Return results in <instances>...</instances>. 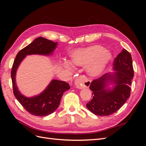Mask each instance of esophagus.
<instances>
[{
	"label": "esophagus",
	"mask_w": 146,
	"mask_h": 146,
	"mask_svg": "<svg viewBox=\"0 0 146 146\" xmlns=\"http://www.w3.org/2000/svg\"><path fill=\"white\" fill-rule=\"evenodd\" d=\"M86 80L83 77H78L76 79V82H75V85L78 89H82L83 88H88L90 86V82H87Z\"/></svg>",
	"instance_id": "obj_1"
}]
</instances>
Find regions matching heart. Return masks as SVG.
<instances>
[{
	"label": "heart",
	"mask_w": 146,
	"mask_h": 146,
	"mask_svg": "<svg viewBox=\"0 0 146 146\" xmlns=\"http://www.w3.org/2000/svg\"><path fill=\"white\" fill-rule=\"evenodd\" d=\"M70 62L74 66H86V71L91 77H98L107 69L112 60V55L108 50L99 45L76 48L70 53ZM65 68H71L68 60L63 61Z\"/></svg>",
	"instance_id": "obj_1"
}]
</instances>
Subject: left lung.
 <instances>
[{
    "label": "left lung",
    "instance_id": "1",
    "mask_svg": "<svg viewBox=\"0 0 146 146\" xmlns=\"http://www.w3.org/2000/svg\"><path fill=\"white\" fill-rule=\"evenodd\" d=\"M113 65L114 72L105 74L90 85L92 98L86 107L96 115L105 116L115 113L130 96V85L134 76L131 54L123 48ZM110 85L113 86L112 88L109 87Z\"/></svg>",
    "mask_w": 146,
    "mask_h": 146
}]
</instances>
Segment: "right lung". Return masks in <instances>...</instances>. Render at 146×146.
Returning a JSON list of instances; mask_svg holds the SVG:
<instances>
[{"label":"right lung","instance_id":"1","mask_svg":"<svg viewBox=\"0 0 146 146\" xmlns=\"http://www.w3.org/2000/svg\"><path fill=\"white\" fill-rule=\"evenodd\" d=\"M57 44V42H54L44 38L38 37L18 52L13 63L11 72L13 93L26 111L32 115L45 116L54 113L58 107L63 93L70 89V86L66 82L54 79L41 93L27 98L21 94L17 86V69L27 55H52Z\"/></svg>","mask_w":146,"mask_h":146}]
</instances>
